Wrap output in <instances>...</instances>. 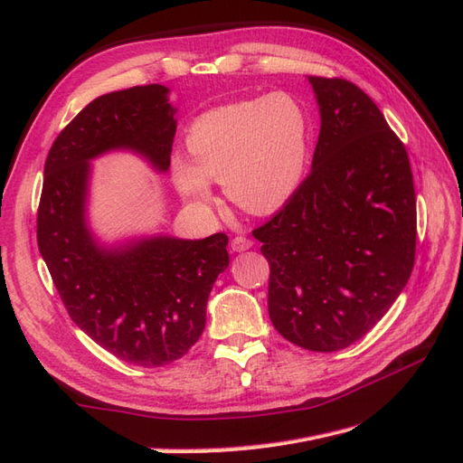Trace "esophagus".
<instances>
[{
  "instance_id": "esophagus-1",
  "label": "esophagus",
  "mask_w": 463,
  "mask_h": 463,
  "mask_svg": "<svg viewBox=\"0 0 463 463\" xmlns=\"http://www.w3.org/2000/svg\"><path fill=\"white\" fill-rule=\"evenodd\" d=\"M250 247H253V241L243 235H237L232 240V250H235V253H243V250H249Z\"/></svg>"
}]
</instances>
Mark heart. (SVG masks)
<instances>
[{
    "instance_id": "obj_1",
    "label": "heart",
    "mask_w": 463,
    "mask_h": 463,
    "mask_svg": "<svg viewBox=\"0 0 463 463\" xmlns=\"http://www.w3.org/2000/svg\"><path fill=\"white\" fill-rule=\"evenodd\" d=\"M193 164L175 156L177 189L194 203L213 199L210 181L250 214L282 208L303 184L311 154V121L296 96L272 92L204 111L187 131Z\"/></svg>"
}]
</instances>
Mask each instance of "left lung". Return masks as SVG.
<instances>
[{"mask_svg":"<svg viewBox=\"0 0 463 463\" xmlns=\"http://www.w3.org/2000/svg\"><path fill=\"white\" fill-rule=\"evenodd\" d=\"M320 111L311 174L253 230L270 264L269 315L286 340L338 352L398 299L415 262L408 152L354 82L309 77Z\"/></svg>","mask_w":463,"mask_h":463,"instance_id":"1","label":"left lung"}]
</instances>
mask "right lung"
<instances>
[{
	"instance_id": "add662e5",
	"label": "right lung",
	"mask_w": 463,
	"mask_h": 463,
	"mask_svg": "<svg viewBox=\"0 0 463 463\" xmlns=\"http://www.w3.org/2000/svg\"><path fill=\"white\" fill-rule=\"evenodd\" d=\"M162 85L98 96L55 138L44 165L36 237L42 259L75 325L111 355L164 367L197 344L206 303L228 269V235L96 241L87 223L90 160L109 150L141 154L167 172L175 109Z\"/></svg>"
}]
</instances>
